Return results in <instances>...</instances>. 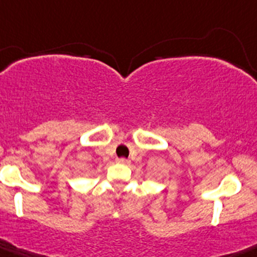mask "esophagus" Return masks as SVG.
I'll return each mask as SVG.
<instances>
[{"instance_id": "obj_1", "label": "esophagus", "mask_w": 257, "mask_h": 257, "mask_svg": "<svg viewBox=\"0 0 257 257\" xmlns=\"http://www.w3.org/2000/svg\"><path fill=\"white\" fill-rule=\"evenodd\" d=\"M117 162H118V163H122V165H128L130 161L127 160V158L121 157V158H117Z\"/></svg>"}]
</instances>
